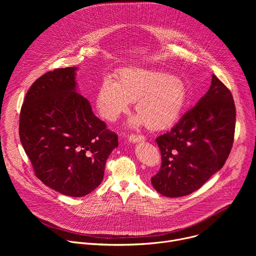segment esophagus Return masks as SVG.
I'll return each mask as SVG.
<instances>
[{
    "instance_id": "34e87169",
    "label": "esophagus",
    "mask_w": 256,
    "mask_h": 256,
    "mask_svg": "<svg viewBox=\"0 0 256 256\" xmlns=\"http://www.w3.org/2000/svg\"><path fill=\"white\" fill-rule=\"evenodd\" d=\"M146 138L142 136V134H130L128 136V140L132 142H142Z\"/></svg>"
}]
</instances>
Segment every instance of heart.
Masks as SVG:
<instances>
[{
  "mask_svg": "<svg viewBox=\"0 0 256 256\" xmlns=\"http://www.w3.org/2000/svg\"><path fill=\"white\" fill-rule=\"evenodd\" d=\"M186 98L184 83L163 72L130 68L122 70L116 82L105 78L96 95V106L102 118L116 122L134 101L138 114L134 124L144 122L151 130L171 126L179 116Z\"/></svg>",
  "mask_w": 256,
  "mask_h": 256,
  "instance_id": "obj_1",
  "label": "heart"
}]
</instances>
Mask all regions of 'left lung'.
Listing matches in <instances>:
<instances>
[{"instance_id": "8db88e82", "label": "left lung", "mask_w": 256, "mask_h": 256, "mask_svg": "<svg viewBox=\"0 0 256 256\" xmlns=\"http://www.w3.org/2000/svg\"><path fill=\"white\" fill-rule=\"evenodd\" d=\"M235 122L232 93L212 75L208 91L198 104L156 138L162 163L151 178L154 188L162 196L179 198L202 186L229 157Z\"/></svg>"}]
</instances>
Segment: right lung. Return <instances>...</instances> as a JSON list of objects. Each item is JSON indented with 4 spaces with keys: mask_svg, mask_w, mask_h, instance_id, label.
<instances>
[{
    "mask_svg": "<svg viewBox=\"0 0 256 256\" xmlns=\"http://www.w3.org/2000/svg\"><path fill=\"white\" fill-rule=\"evenodd\" d=\"M76 70H50L31 85L21 107L19 136L36 177L62 194L80 198L101 184L118 138L76 92Z\"/></svg>",
    "mask_w": 256,
    "mask_h": 256,
    "instance_id": "right-lung-1",
    "label": "right lung"
}]
</instances>
